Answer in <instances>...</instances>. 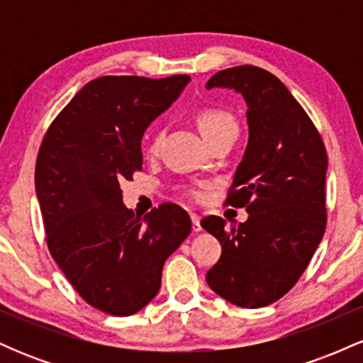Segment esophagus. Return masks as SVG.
<instances>
[{
  "instance_id": "esophagus-1",
  "label": "esophagus",
  "mask_w": 363,
  "mask_h": 363,
  "mask_svg": "<svg viewBox=\"0 0 363 363\" xmlns=\"http://www.w3.org/2000/svg\"><path fill=\"white\" fill-rule=\"evenodd\" d=\"M191 222H193V232H196V234L201 232V218L198 215L191 213Z\"/></svg>"
}]
</instances>
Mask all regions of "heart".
I'll list each match as a JSON object with an SVG mask.
<instances>
[{"mask_svg": "<svg viewBox=\"0 0 363 363\" xmlns=\"http://www.w3.org/2000/svg\"><path fill=\"white\" fill-rule=\"evenodd\" d=\"M196 121H198L199 131H201V135L205 136L206 141L213 140L215 136L222 135V133H225V131H237V123H235L234 116L223 109H203L198 114ZM160 140H162V133H157L155 138L152 140V143H150V147H148L150 155H155V153L158 152ZM191 194L196 196V198H199V196H201L198 191H193Z\"/></svg>", "mask_w": 363, "mask_h": 363, "instance_id": "obj_1", "label": "heart"}]
</instances>
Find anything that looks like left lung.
I'll use <instances>...</instances> for the list:
<instances>
[{
    "label": "left lung",
    "instance_id": "left-lung-1",
    "mask_svg": "<svg viewBox=\"0 0 363 363\" xmlns=\"http://www.w3.org/2000/svg\"><path fill=\"white\" fill-rule=\"evenodd\" d=\"M213 86L234 89L247 104L249 143L225 203L249 216L230 230L220 216L201 220L222 244L206 281L225 301L257 309L297 283L323 239L328 153L307 112L274 74L234 66L215 73L206 83Z\"/></svg>",
    "mask_w": 363,
    "mask_h": 363
}]
</instances>
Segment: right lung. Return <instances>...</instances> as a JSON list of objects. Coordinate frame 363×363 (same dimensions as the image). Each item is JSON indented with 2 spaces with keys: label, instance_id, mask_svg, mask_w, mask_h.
I'll list each match as a JSON object with an SVG mask.
<instances>
[{
  "label": "right lung",
  "instance_id": "obj_1",
  "mask_svg": "<svg viewBox=\"0 0 363 363\" xmlns=\"http://www.w3.org/2000/svg\"><path fill=\"white\" fill-rule=\"evenodd\" d=\"M191 78L101 77L86 83L45 133L35 191L49 252L78 295L111 315H131L158 294L162 268L191 232L181 206L140 216L119 182L141 170V136Z\"/></svg>",
  "mask_w": 363,
  "mask_h": 363
}]
</instances>
